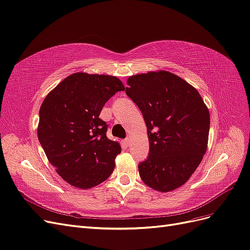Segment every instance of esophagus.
I'll use <instances>...</instances> for the list:
<instances>
[{
	"label": "esophagus",
	"mask_w": 250,
	"mask_h": 250,
	"mask_svg": "<svg viewBox=\"0 0 250 250\" xmlns=\"http://www.w3.org/2000/svg\"><path fill=\"white\" fill-rule=\"evenodd\" d=\"M124 142H125V146H130V144H131V138H125Z\"/></svg>",
	"instance_id": "34e87169"
}]
</instances>
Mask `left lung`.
<instances>
[{
    "instance_id": "1",
    "label": "left lung",
    "mask_w": 250,
    "mask_h": 250,
    "mask_svg": "<svg viewBox=\"0 0 250 250\" xmlns=\"http://www.w3.org/2000/svg\"><path fill=\"white\" fill-rule=\"evenodd\" d=\"M125 93L143 115L148 157L138 165L140 178L160 192L186 183L206 154L210 113L194 87L168 71L127 79Z\"/></svg>"
}]
</instances>
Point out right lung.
<instances>
[{
	"label": "right lung",
	"mask_w": 250,
	"mask_h": 250,
	"mask_svg": "<svg viewBox=\"0 0 250 250\" xmlns=\"http://www.w3.org/2000/svg\"><path fill=\"white\" fill-rule=\"evenodd\" d=\"M125 90L116 77L72 74L46 95L39 110L38 140L58 174L71 186L89 189L106 181L120 154L100 118L110 98Z\"/></svg>",
	"instance_id": "add662e5"
}]
</instances>
